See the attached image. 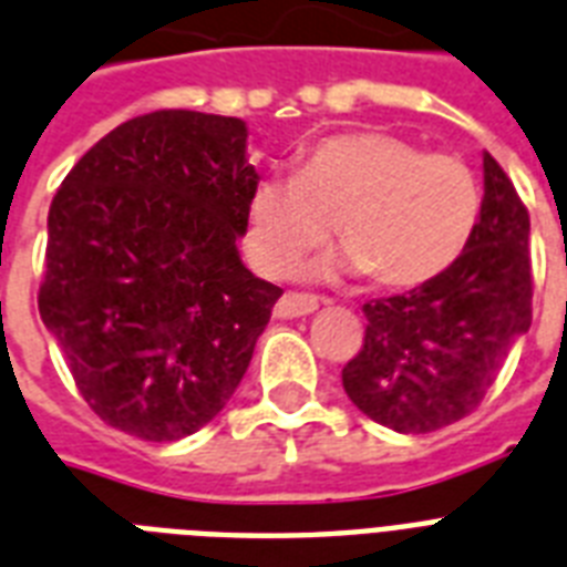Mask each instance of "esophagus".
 Listing matches in <instances>:
<instances>
[{"mask_svg": "<svg viewBox=\"0 0 567 567\" xmlns=\"http://www.w3.org/2000/svg\"><path fill=\"white\" fill-rule=\"evenodd\" d=\"M317 306H320V299H317L315 293L288 291L279 297V302H276V308H274V315L279 317V320H291V317L311 315V311H317Z\"/></svg>", "mask_w": 567, "mask_h": 567, "instance_id": "1", "label": "esophagus"}]
</instances>
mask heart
<instances>
[{"instance_id":"1","label":"heart","mask_w":567,"mask_h":567,"mask_svg":"<svg viewBox=\"0 0 567 567\" xmlns=\"http://www.w3.org/2000/svg\"><path fill=\"white\" fill-rule=\"evenodd\" d=\"M481 204V183L457 156L425 154L393 133H334L306 151L297 174L252 186L244 247L252 268L279 279L334 227L347 252L326 268L413 288L466 250Z\"/></svg>"}]
</instances>
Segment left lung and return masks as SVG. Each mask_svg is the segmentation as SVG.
<instances>
[{"mask_svg":"<svg viewBox=\"0 0 567 567\" xmlns=\"http://www.w3.org/2000/svg\"><path fill=\"white\" fill-rule=\"evenodd\" d=\"M530 215L483 154L477 227L454 265L408 293L370 299L343 390L358 411L399 434H431L483 402L515 338L530 329Z\"/></svg>","mask_w":567,"mask_h":567,"instance_id":"obj_1","label":"left lung"}]
</instances>
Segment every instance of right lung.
<instances>
[{"label":"right lung","instance_id":"obj_1","mask_svg":"<svg viewBox=\"0 0 567 567\" xmlns=\"http://www.w3.org/2000/svg\"><path fill=\"white\" fill-rule=\"evenodd\" d=\"M247 124L156 110L75 163L49 209L40 317L90 411L174 443L218 416L282 288L244 268Z\"/></svg>","mask_w":567,"mask_h":567}]
</instances>
